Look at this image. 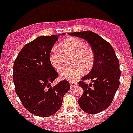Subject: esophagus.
Returning <instances> with one entry per match:
<instances>
[{
    "label": "esophagus",
    "mask_w": 133,
    "mask_h": 133,
    "mask_svg": "<svg viewBox=\"0 0 133 133\" xmlns=\"http://www.w3.org/2000/svg\"><path fill=\"white\" fill-rule=\"evenodd\" d=\"M70 88L72 89V88H74L76 85H77V83H75V82H73V81H72V82H70Z\"/></svg>",
    "instance_id": "esophagus-1"
}]
</instances>
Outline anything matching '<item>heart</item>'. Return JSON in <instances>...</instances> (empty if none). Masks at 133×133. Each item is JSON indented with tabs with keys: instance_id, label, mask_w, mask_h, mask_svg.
<instances>
[{
	"instance_id": "obj_1",
	"label": "heart",
	"mask_w": 133,
	"mask_h": 133,
	"mask_svg": "<svg viewBox=\"0 0 133 133\" xmlns=\"http://www.w3.org/2000/svg\"><path fill=\"white\" fill-rule=\"evenodd\" d=\"M58 50L53 49L49 56L52 67L58 72H61L66 64V59H70L69 63L73 66L66 69L61 73L64 79L74 81L80 77L83 70L88 72L93 66L95 54L92 48L86 45L83 41L70 37L60 44Z\"/></svg>"
}]
</instances>
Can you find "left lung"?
I'll return each mask as SVG.
<instances>
[{
    "label": "left lung",
    "mask_w": 133,
    "mask_h": 133,
    "mask_svg": "<svg viewBox=\"0 0 133 133\" xmlns=\"http://www.w3.org/2000/svg\"><path fill=\"white\" fill-rule=\"evenodd\" d=\"M68 34L86 40L93 50V67L78 82L84 92L78 103L87 113H98L110 106L119 87V61L110 43L93 32L86 30ZM86 79H90L94 83L87 84L84 83Z\"/></svg>",
    "instance_id": "1"
}]
</instances>
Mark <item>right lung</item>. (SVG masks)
I'll return each instance as SVG.
<instances>
[{
    "label": "right lung",
    "instance_id": "right-lung-1",
    "mask_svg": "<svg viewBox=\"0 0 133 133\" xmlns=\"http://www.w3.org/2000/svg\"><path fill=\"white\" fill-rule=\"evenodd\" d=\"M58 35V36H61ZM58 36H40L23 46L13 65L15 92L26 109L38 117L56 113L70 89L66 80L51 87L58 76L49 60Z\"/></svg>",
    "mask_w": 133,
    "mask_h": 133
}]
</instances>
